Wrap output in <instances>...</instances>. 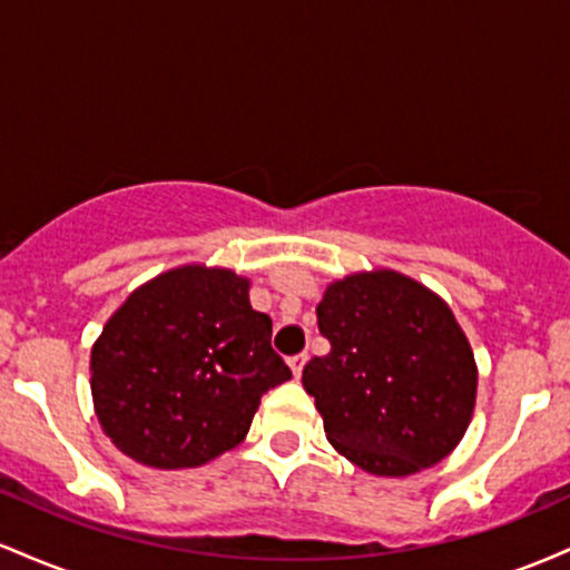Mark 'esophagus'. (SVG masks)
Wrapping results in <instances>:
<instances>
[{
	"instance_id": "34e87169",
	"label": "esophagus",
	"mask_w": 570,
	"mask_h": 570,
	"mask_svg": "<svg viewBox=\"0 0 570 570\" xmlns=\"http://www.w3.org/2000/svg\"><path fill=\"white\" fill-rule=\"evenodd\" d=\"M305 362H307V353H297V356H292V358H289V367H292V372H294V377L303 375Z\"/></svg>"
}]
</instances>
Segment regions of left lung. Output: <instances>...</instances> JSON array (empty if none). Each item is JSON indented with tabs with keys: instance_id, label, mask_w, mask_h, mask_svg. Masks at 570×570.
Masks as SVG:
<instances>
[{
	"instance_id": "8db88e82",
	"label": "left lung",
	"mask_w": 570,
	"mask_h": 570,
	"mask_svg": "<svg viewBox=\"0 0 570 570\" xmlns=\"http://www.w3.org/2000/svg\"><path fill=\"white\" fill-rule=\"evenodd\" d=\"M326 356L303 370L326 440L377 476L440 463L472 421L476 367L450 307L394 271L358 273L316 307Z\"/></svg>"
}]
</instances>
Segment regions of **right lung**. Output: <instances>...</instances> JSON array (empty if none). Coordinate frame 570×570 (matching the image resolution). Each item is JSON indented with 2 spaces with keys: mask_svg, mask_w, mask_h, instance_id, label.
<instances>
[{
  "mask_svg": "<svg viewBox=\"0 0 570 570\" xmlns=\"http://www.w3.org/2000/svg\"><path fill=\"white\" fill-rule=\"evenodd\" d=\"M248 281L187 265L122 303L90 353V391L117 450L155 469L200 466L248 434L259 399L289 381Z\"/></svg>",
  "mask_w": 570,
  "mask_h": 570,
  "instance_id": "right-lung-1",
  "label": "right lung"
}]
</instances>
